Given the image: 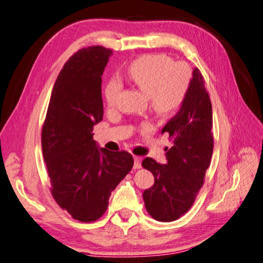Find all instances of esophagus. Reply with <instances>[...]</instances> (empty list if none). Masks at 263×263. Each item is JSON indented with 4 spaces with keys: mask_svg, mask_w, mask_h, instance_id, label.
I'll return each instance as SVG.
<instances>
[{
    "mask_svg": "<svg viewBox=\"0 0 263 263\" xmlns=\"http://www.w3.org/2000/svg\"><path fill=\"white\" fill-rule=\"evenodd\" d=\"M133 167H135L136 170L141 167V158L140 157H135V165H133Z\"/></svg>",
    "mask_w": 263,
    "mask_h": 263,
    "instance_id": "34e87169",
    "label": "esophagus"
}]
</instances>
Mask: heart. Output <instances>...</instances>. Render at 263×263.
<instances>
[{
    "mask_svg": "<svg viewBox=\"0 0 263 263\" xmlns=\"http://www.w3.org/2000/svg\"><path fill=\"white\" fill-rule=\"evenodd\" d=\"M127 77L147 95L154 110L170 115L184 102L191 82V70L182 62L173 63L166 55H146L132 62L127 68ZM122 87L118 78L107 82L104 90L107 105H115Z\"/></svg>",
    "mask_w": 263,
    "mask_h": 263,
    "instance_id": "heart-1",
    "label": "heart"
}]
</instances>
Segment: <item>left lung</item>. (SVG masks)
<instances>
[{"mask_svg":"<svg viewBox=\"0 0 263 263\" xmlns=\"http://www.w3.org/2000/svg\"><path fill=\"white\" fill-rule=\"evenodd\" d=\"M213 116L210 96L199 69L193 70L189 90L177 115L162 127L172 138L166 164L152 158L141 162L154 177L143 193L148 214L158 221H174L193 205L213 153Z\"/></svg>","mask_w":263,"mask_h":263,"instance_id":"1","label":"left lung"}]
</instances>
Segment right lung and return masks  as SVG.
<instances>
[{
    "label": "right lung",
    "instance_id": "obj_1",
    "mask_svg": "<svg viewBox=\"0 0 263 263\" xmlns=\"http://www.w3.org/2000/svg\"><path fill=\"white\" fill-rule=\"evenodd\" d=\"M110 49L79 50L53 85L42 128V149L53 199L73 219L91 222L105 213L111 192L130 172V153L112 152L93 140L103 119L102 74Z\"/></svg>",
    "mask_w": 263,
    "mask_h": 263
}]
</instances>
